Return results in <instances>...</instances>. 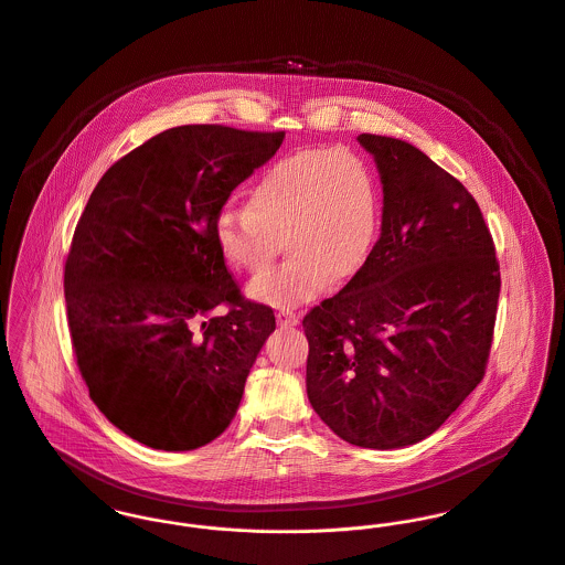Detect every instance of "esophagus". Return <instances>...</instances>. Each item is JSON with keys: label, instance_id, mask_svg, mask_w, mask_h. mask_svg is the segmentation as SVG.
Returning <instances> with one entry per match:
<instances>
[{"label": "esophagus", "instance_id": "1", "mask_svg": "<svg viewBox=\"0 0 565 565\" xmlns=\"http://www.w3.org/2000/svg\"><path fill=\"white\" fill-rule=\"evenodd\" d=\"M275 316H277V322H279V324H286V327H288V324H297V322L301 320V312H297V310H286V308L279 310Z\"/></svg>", "mask_w": 565, "mask_h": 565}]
</instances>
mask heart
Listing matches in <instances>:
<instances>
[{
    "label": "heart",
    "instance_id": "heart-1",
    "mask_svg": "<svg viewBox=\"0 0 565 565\" xmlns=\"http://www.w3.org/2000/svg\"><path fill=\"white\" fill-rule=\"evenodd\" d=\"M383 218L375 169L349 149H303L268 164L249 189V207L223 205L216 243L245 273L262 270L281 249L288 257L257 275L253 299L297 306L329 279L353 277L375 247Z\"/></svg>",
    "mask_w": 565,
    "mask_h": 565
}]
</instances>
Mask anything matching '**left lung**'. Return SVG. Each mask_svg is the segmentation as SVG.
I'll return each mask as SVG.
<instances>
[{
    "label": "left lung",
    "instance_id": "obj_1",
    "mask_svg": "<svg viewBox=\"0 0 565 565\" xmlns=\"http://www.w3.org/2000/svg\"><path fill=\"white\" fill-rule=\"evenodd\" d=\"M383 184L381 234L353 279L303 318L308 398L362 448L431 436L481 383L501 266L475 196L414 145L360 134Z\"/></svg>",
    "mask_w": 565,
    "mask_h": 565
}]
</instances>
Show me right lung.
Instances as JSON below:
<instances>
[{
  "label": "right lung",
  "instance_id": "right-lung-1",
  "mask_svg": "<svg viewBox=\"0 0 565 565\" xmlns=\"http://www.w3.org/2000/svg\"><path fill=\"white\" fill-rule=\"evenodd\" d=\"M284 131L180 126L117 160L90 192L64 262L73 355L126 436L192 450L232 423L275 313L245 299L216 243L232 190Z\"/></svg>",
  "mask_w": 565,
  "mask_h": 565
}]
</instances>
